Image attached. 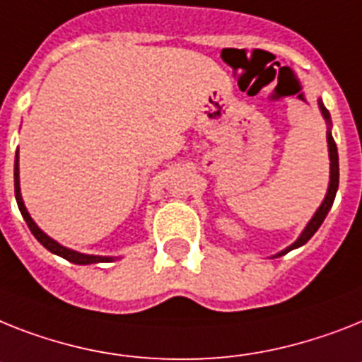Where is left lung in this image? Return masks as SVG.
<instances>
[{
  "label": "left lung",
  "instance_id": "8db88e82",
  "mask_svg": "<svg viewBox=\"0 0 362 362\" xmlns=\"http://www.w3.org/2000/svg\"><path fill=\"white\" fill-rule=\"evenodd\" d=\"M320 110L325 120L329 122V112H327V109L322 105V101H320ZM327 144H329V159H331V181H329V188H327V196H325V199L322 202L320 209H318L315 216H313V220L307 223V228L303 229L300 238H298L291 247H286L285 252L279 253V255H285V253H288L291 250H294V247L303 246V244H305V242L309 240L316 231H318V228H320L322 222H324L325 216H327V213H329L331 205H333V202H335L337 188H339V153H337V144H335V140H333V136H331V131H327Z\"/></svg>",
  "mask_w": 362,
  "mask_h": 362
}]
</instances>
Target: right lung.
Returning a JSON list of instances; mask_svg holds the SVG:
<instances>
[{
	"label": "right lung",
	"mask_w": 362,
	"mask_h": 362,
	"mask_svg": "<svg viewBox=\"0 0 362 362\" xmlns=\"http://www.w3.org/2000/svg\"><path fill=\"white\" fill-rule=\"evenodd\" d=\"M20 175H18V151H16V159H14V194H16V203H18V209H20V213H22L23 220H25V223L29 226V229H31V233L35 235V238H37L38 242H40L42 246L46 247V250H49L52 253H55V255H61L62 259H66V261L70 262H76V264H92V262H109L112 261L110 257H100V255H85V253H77V252H71V250H68V247L61 246V244H57L53 238H49L44 231H40L38 229V226L35 222H33V218L29 216V213H27L25 205H23L22 202V194H20Z\"/></svg>",
	"instance_id": "1"
}]
</instances>
